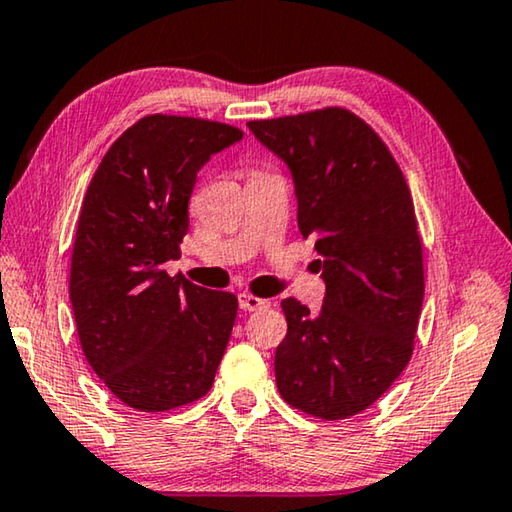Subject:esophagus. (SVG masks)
I'll list each match as a JSON object with an SVG mask.
<instances>
[{"label":"esophagus","instance_id":"34e87169","mask_svg":"<svg viewBox=\"0 0 512 512\" xmlns=\"http://www.w3.org/2000/svg\"><path fill=\"white\" fill-rule=\"evenodd\" d=\"M238 306L245 312H256V310H265L267 306H270V301L251 297V294H238Z\"/></svg>","mask_w":512,"mask_h":512}]
</instances>
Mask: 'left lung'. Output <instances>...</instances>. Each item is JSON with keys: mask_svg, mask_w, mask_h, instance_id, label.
<instances>
[{"mask_svg": "<svg viewBox=\"0 0 512 512\" xmlns=\"http://www.w3.org/2000/svg\"><path fill=\"white\" fill-rule=\"evenodd\" d=\"M247 128L288 166L299 231L315 240L326 283L319 315L281 301L288 335L276 348V387L306 414L355 416L414 351L425 276L409 186L384 141L342 107Z\"/></svg>", "mask_w": 512, "mask_h": 512, "instance_id": "left-lung-1", "label": "left lung"}]
</instances>
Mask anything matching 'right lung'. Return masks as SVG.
Here are the masks:
<instances>
[{
    "instance_id": "1",
    "label": "right lung",
    "mask_w": 512,
    "mask_h": 512,
    "mask_svg": "<svg viewBox=\"0 0 512 512\" xmlns=\"http://www.w3.org/2000/svg\"><path fill=\"white\" fill-rule=\"evenodd\" d=\"M242 132L191 116H143L89 182L71 254L80 346L116 398L168 411L202 398L229 344L238 299L168 276L188 231L197 173Z\"/></svg>"
}]
</instances>
